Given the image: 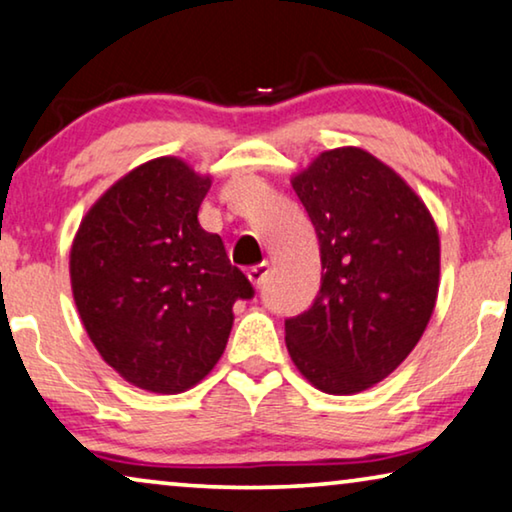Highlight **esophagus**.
Wrapping results in <instances>:
<instances>
[{
	"label": "esophagus",
	"instance_id": "obj_1",
	"mask_svg": "<svg viewBox=\"0 0 512 512\" xmlns=\"http://www.w3.org/2000/svg\"><path fill=\"white\" fill-rule=\"evenodd\" d=\"M269 271H271V264H269V262H262V264L250 266V269H248V280L253 282L255 287H259V285H262V282L266 280V276H269Z\"/></svg>",
	"mask_w": 512,
	"mask_h": 512
}]
</instances>
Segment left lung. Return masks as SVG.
<instances>
[{"label": "left lung", "instance_id": "left-lung-1", "mask_svg": "<svg viewBox=\"0 0 512 512\" xmlns=\"http://www.w3.org/2000/svg\"><path fill=\"white\" fill-rule=\"evenodd\" d=\"M292 188L315 225L322 287L285 322L287 352L319 391H368L411 354L437 305V223L393 167L358 147L322 151Z\"/></svg>", "mask_w": 512, "mask_h": 512}]
</instances>
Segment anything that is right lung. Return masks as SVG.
<instances>
[{
	"instance_id": "obj_1",
	"label": "right lung",
	"mask_w": 512,
	"mask_h": 512,
	"mask_svg": "<svg viewBox=\"0 0 512 512\" xmlns=\"http://www.w3.org/2000/svg\"><path fill=\"white\" fill-rule=\"evenodd\" d=\"M211 188L186 160L160 156L91 204L71 246V289L89 340L119 377L174 395L209 375L253 285L197 211Z\"/></svg>"
}]
</instances>
